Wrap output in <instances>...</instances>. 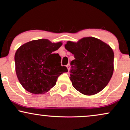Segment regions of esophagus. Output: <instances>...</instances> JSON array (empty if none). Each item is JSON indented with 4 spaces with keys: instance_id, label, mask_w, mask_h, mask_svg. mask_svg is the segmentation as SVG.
Masks as SVG:
<instances>
[{
    "instance_id": "1",
    "label": "esophagus",
    "mask_w": 130,
    "mask_h": 130,
    "mask_svg": "<svg viewBox=\"0 0 130 130\" xmlns=\"http://www.w3.org/2000/svg\"><path fill=\"white\" fill-rule=\"evenodd\" d=\"M67 68H68V71H69V70H70V65L69 63L67 64Z\"/></svg>"
}]
</instances>
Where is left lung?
Returning a JSON list of instances; mask_svg holds the SVG:
<instances>
[{
  "instance_id": "1",
  "label": "left lung",
  "mask_w": 130,
  "mask_h": 130,
  "mask_svg": "<svg viewBox=\"0 0 130 130\" xmlns=\"http://www.w3.org/2000/svg\"><path fill=\"white\" fill-rule=\"evenodd\" d=\"M65 48L74 54L70 63V79L73 87L85 95H93L104 89L114 71L111 48L94 37H84L77 43L67 42Z\"/></svg>"
}]
</instances>
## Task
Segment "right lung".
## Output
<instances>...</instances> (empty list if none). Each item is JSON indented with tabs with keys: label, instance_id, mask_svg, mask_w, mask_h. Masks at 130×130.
<instances>
[{
	"label": "right lung",
	"instance_id": "1",
	"mask_svg": "<svg viewBox=\"0 0 130 130\" xmlns=\"http://www.w3.org/2000/svg\"><path fill=\"white\" fill-rule=\"evenodd\" d=\"M62 42L47 39L32 40L20 46L14 56L15 71L19 82L26 91L43 94L56 85L60 74L68 71L61 65L59 54L53 53Z\"/></svg>",
	"mask_w": 130,
	"mask_h": 130
}]
</instances>
